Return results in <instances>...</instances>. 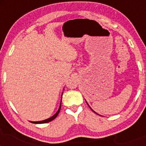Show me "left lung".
Segmentation results:
<instances>
[{"label":"left lung","instance_id":"obj_1","mask_svg":"<svg viewBox=\"0 0 146 146\" xmlns=\"http://www.w3.org/2000/svg\"><path fill=\"white\" fill-rule=\"evenodd\" d=\"M86 104H88V103H87V102H86ZM88 106H89V107H90V106H89V105H88ZM90 109H91L92 110H93V112H94V113H95V112L94 111V110H93V109H92V108H90ZM96 113V114H98V113ZM98 115H99V114H98Z\"/></svg>","mask_w":146,"mask_h":146}]
</instances>
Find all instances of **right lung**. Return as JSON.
Listing matches in <instances>:
<instances>
[{
  "label": "right lung",
  "mask_w": 146,
  "mask_h": 146,
  "mask_svg": "<svg viewBox=\"0 0 146 146\" xmlns=\"http://www.w3.org/2000/svg\"><path fill=\"white\" fill-rule=\"evenodd\" d=\"M62 94H63V93H62ZM61 103H62V98H61V102H60V107H59V108H58V111H57L56 114H54V115H53L52 117H49V118H48V119H46L42 120V121H30V122H31V123H48V122H49V121H51L52 120L56 118L57 116H58V114H59L60 108H61Z\"/></svg>",
  "instance_id": "right-lung-1"
}]
</instances>
